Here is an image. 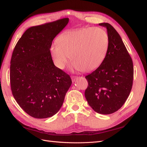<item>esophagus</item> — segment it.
Listing matches in <instances>:
<instances>
[{"label": "esophagus", "mask_w": 147, "mask_h": 147, "mask_svg": "<svg viewBox=\"0 0 147 147\" xmlns=\"http://www.w3.org/2000/svg\"><path fill=\"white\" fill-rule=\"evenodd\" d=\"M78 78V77H77V76H72V82H74L75 81V80H77Z\"/></svg>", "instance_id": "1"}]
</instances>
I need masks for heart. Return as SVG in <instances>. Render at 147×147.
Returning <instances> with one entry per match:
<instances>
[{
	"instance_id": "b5f03b06",
	"label": "heart",
	"mask_w": 147,
	"mask_h": 147,
	"mask_svg": "<svg viewBox=\"0 0 147 147\" xmlns=\"http://www.w3.org/2000/svg\"><path fill=\"white\" fill-rule=\"evenodd\" d=\"M55 42L56 45L50 47V53L57 67L64 69L69 56L73 61L72 68L90 72L104 61L109 38L101 28H82L64 32L56 38Z\"/></svg>"
}]
</instances>
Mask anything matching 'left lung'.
Returning a JSON list of instances; mask_svg holds the SVG:
<instances>
[{
    "label": "left lung",
    "mask_w": 147,
    "mask_h": 147,
    "mask_svg": "<svg viewBox=\"0 0 147 147\" xmlns=\"http://www.w3.org/2000/svg\"><path fill=\"white\" fill-rule=\"evenodd\" d=\"M99 25L107 30L109 49L99 67L85 77L88 86L84 96L95 112L109 115L121 108L129 95L134 67L131 57L117 31L107 23Z\"/></svg>",
    "instance_id": "obj_1"
}]
</instances>
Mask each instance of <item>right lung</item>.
I'll list each match as a JSON object with an SVG mask.
<instances>
[{
    "mask_svg": "<svg viewBox=\"0 0 147 147\" xmlns=\"http://www.w3.org/2000/svg\"><path fill=\"white\" fill-rule=\"evenodd\" d=\"M69 23L60 19L26 30L10 61L11 90L17 103L35 118L55 115L72 84L69 75L57 68L50 53L53 39Z\"/></svg>",
    "mask_w": 147,
    "mask_h": 147,
    "instance_id": "obj_1",
    "label": "right lung"
}]
</instances>
